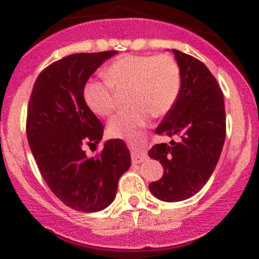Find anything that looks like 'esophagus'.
Listing matches in <instances>:
<instances>
[{
	"label": "esophagus",
	"instance_id": "1",
	"mask_svg": "<svg viewBox=\"0 0 259 259\" xmlns=\"http://www.w3.org/2000/svg\"><path fill=\"white\" fill-rule=\"evenodd\" d=\"M146 159H147V154L145 152H142V151H133V153H132L133 163L138 164V163L144 162V160H146Z\"/></svg>",
	"mask_w": 259,
	"mask_h": 259
}]
</instances>
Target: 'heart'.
<instances>
[{"mask_svg":"<svg viewBox=\"0 0 259 259\" xmlns=\"http://www.w3.org/2000/svg\"><path fill=\"white\" fill-rule=\"evenodd\" d=\"M107 81L92 80L84 99L95 114L107 117L114 109L115 90L129 88V105L109 120L108 132L118 139H132L146 125L151 114L164 115L177 102L181 88L180 68L168 55H124L105 70Z\"/></svg>","mask_w":259,"mask_h":259,"instance_id":"b5f03b06","label":"heart"}]
</instances>
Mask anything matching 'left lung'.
I'll list each match as a JSON object with an SVG mask.
<instances>
[{
    "label": "left lung",
    "instance_id": "8db88e82",
    "mask_svg": "<svg viewBox=\"0 0 259 259\" xmlns=\"http://www.w3.org/2000/svg\"><path fill=\"white\" fill-rule=\"evenodd\" d=\"M173 53L180 68V94L156 133L179 140L157 144L148 151L164 168L163 177L148 187L164 202L187 200L206 185L227 134L224 97L215 78L192 56L178 50Z\"/></svg>",
    "mask_w": 259,
    "mask_h": 259
}]
</instances>
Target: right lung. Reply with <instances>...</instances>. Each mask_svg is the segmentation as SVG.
I'll return each mask as SVG.
<instances>
[{
    "label": "right lung",
    "instance_id": "obj_1",
    "mask_svg": "<svg viewBox=\"0 0 259 259\" xmlns=\"http://www.w3.org/2000/svg\"><path fill=\"white\" fill-rule=\"evenodd\" d=\"M117 53H75L59 59L40 73L29 101L26 135L38 170L53 194L79 212L108 207L132 164L120 139L106 141L96 157L84 151L103 136L102 123L84 100L85 84Z\"/></svg>",
    "mask_w": 259,
    "mask_h": 259
}]
</instances>
